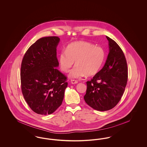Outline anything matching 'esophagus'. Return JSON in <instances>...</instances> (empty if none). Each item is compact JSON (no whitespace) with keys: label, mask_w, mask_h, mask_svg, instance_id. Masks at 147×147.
Wrapping results in <instances>:
<instances>
[{"label":"esophagus","mask_w":147,"mask_h":147,"mask_svg":"<svg viewBox=\"0 0 147 147\" xmlns=\"http://www.w3.org/2000/svg\"><path fill=\"white\" fill-rule=\"evenodd\" d=\"M70 83L72 84H76L78 83V81L76 80H71Z\"/></svg>","instance_id":"esophagus-1"}]
</instances>
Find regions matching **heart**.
<instances>
[{
	"label": "heart",
	"instance_id": "obj_1",
	"mask_svg": "<svg viewBox=\"0 0 147 147\" xmlns=\"http://www.w3.org/2000/svg\"><path fill=\"white\" fill-rule=\"evenodd\" d=\"M104 50L90 42L79 41L72 42L66 47L65 51L58 55V62L61 70L67 73L74 63L69 77L80 79L95 75L100 69L105 59Z\"/></svg>",
	"mask_w": 147,
	"mask_h": 147
}]
</instances>
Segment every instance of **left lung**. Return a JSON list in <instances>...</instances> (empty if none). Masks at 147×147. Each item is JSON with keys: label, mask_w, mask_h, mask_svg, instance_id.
Instances as JSON below:
<instances>
[{"label": "left lung", "mask_w": 147, "mask_h": 147, "mask_svg": "<svg viewBox=\"0 0 147 147\" xmlns=\"http://www.w3.org/2000/svg\"><path fill=\"white\" fill-rule=\"evenodd\" d=\"M109 52L104 66L86 82L84 98L92 109L105 111L118 104L125 90L128 70L126 58L117 43L108 36Z\"/></svg>", "instance_id": "left-lung-1"}]
</instances>
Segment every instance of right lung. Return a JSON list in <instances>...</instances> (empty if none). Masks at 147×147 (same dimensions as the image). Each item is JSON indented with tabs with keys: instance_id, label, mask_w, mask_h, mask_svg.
Listing matches in <instances>:
<instances>
[{
	"instance_id": "add662e5",
	"label": "right lung",
	"mask_w": 147,
	"mask_h": 147,
	"mask_svg": "<svg viewBox=\"0 0 147 147\" xmlns=\"http://www.w3.org/2000/svg\"><path fill=\"white\" fill-rule=\"evenodd\" d=\"M58 37H42L25 53L21 66V90L32 111L49 115L61 105L68 83L67 78L57 69Z\"/></svg>"
}]
</instances>
